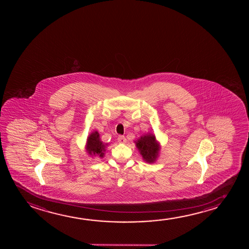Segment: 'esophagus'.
Returning a JSON list of instances; mask_svg holds the SVG:
<instances>
[{
	"label": "esophagus",
	"mask_w": 249,
	"mask_h": 249,
	"mask_svg": "<svg viewBox=\"0 0 249 249\" xmlns=\"http://www.w3.org/2000/svg\"><path fill=\"white\" fill-rule=\"evenodd\" d=\"M118 142L119 143H125L126 142V139L124 136L118 137Z\"/></svg>",
	"instance_id": "34e87169"
}]
</instances>
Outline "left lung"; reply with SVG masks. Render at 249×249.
<instances>
[{"label": "left lung", "instance_id": "obj_1", "mask_svg": "<svg viewBox=\"0 0 249 249\" xmlns=\"http://www.w3.org/2000/svg\"><path fill=\"white\" fill-rule=\"evenodd\" d=\"M136 145L145 161L152 163L156 160L159 152V145L153 134L140 137V140L136 142Z\"/></svg>", "mask_w": 249, "mask_h": 249}]
</instances>
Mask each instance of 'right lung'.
<instances>
[{
	"instance_id": "obj_1",
	"label": "right lung",
	"mask_w": 249,
	"mask_h": 249,
	"mask_svg": "<svg viewBox=\"0 0 249 249\" xmlns=\"http://www.w3.org/2000/svg\"><path fill=\"white\" fill-rule=\"evenodd\" d=\"M106 145L99 139L98 132H94L89 135L87 142V150L90 155H99V157H104Z\"/></svg>"
}]
</instances>
